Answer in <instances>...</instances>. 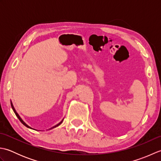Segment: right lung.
I'll use <instances>...</instances> for the list:
<instances>
[{"mask_svg": "<svg viewBox=\"0 0 161 161\" xmlns=\"http://www.w3.org/2000/svg\"><path fill=\"white\" fill-rule=\"evenodd\" d=\"M11 102V107H12V110L14 111V114H15V115H16V117L17 118H19V120L20 121V122H21L22 123V124L23 125H25V126H26V127H28V128H29V129H32V127H30V126H28V125H27L26 124V123L25 122H24L23 120V119H22V118H20V115L18 114V113H17L16 112V109L14 108V105H13V104H12V102L11 101V102ZM63 120H64V119H62V120H61L59 123H58V124L57 125H54V126H53V127H51L49 130H50V129H54V128H56L57 127V126H59L61 124V123H62V122H63Z\"/></svg>", "mask_w": 161, "mask_h": 161, "instance_id": "1", "label": "right lung"}]
</instances>
